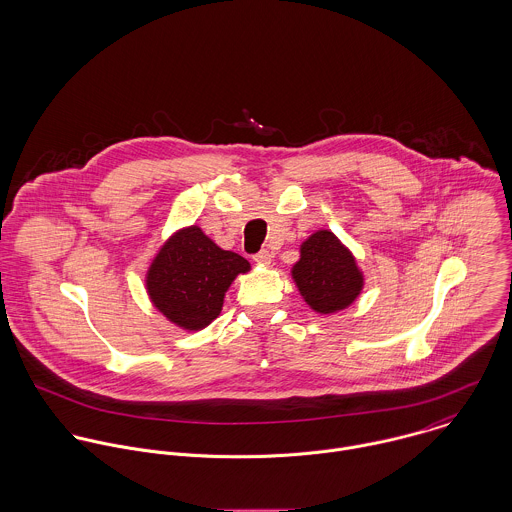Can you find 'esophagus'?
<instances>
[{"label":"esophagus","mask_w":512,"mask_h":512,"mask_svg":"<svg viewBox=\"0 0 512 512\" xmlns=\"http://www.w3.org/2000/svg\"><path fill=\"white\" fill-rule=\"evenodd\" d=\"M254 262L258 266H270L272 264V254L268 250H260L256 256H254Z\"/></svg>","instance_id":"34e87169"}]
</instances>
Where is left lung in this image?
Instances as JSON below:
<instances>
[{
    "label": "left lung",
    "instance_id": "1",
    "mask_svg": "<svg viewBox=\"0 0 512 512\" xmlns=\"http://www.w3.org/2000/svg\"><path fill=\"white\" fill-rule=\"evenodd\" d=\"M292 278L303 301L321 315L347 309L365 288V276L357 258L325 228L301 242Z\"/></svg>",
    "mask_w": 512,
    "mask_h": 512
}]
</instances>
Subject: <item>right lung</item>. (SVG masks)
Wrapping results in <instances>:
<instances>
[{
	"label": "right lung",
	"instance_id": "obj_1",
	"mask_svg": "<svg viewBox=\"0 0 512 512\" xmlns=\"http://www.w3.org/2000/svg\"><path fill=\"white\" fill-rule=\"evenodd\" d=\"M250 262L222 250L197 224L179 228L153 256L146 290L153 307L185 331H201L219 317L224 295Z\"/></svg>",
	"mask_w": 512,
	"mask_h": 512
}]
</instances>
